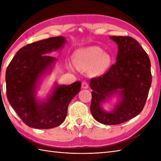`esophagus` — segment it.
<instances>
[{
	"mask_svg": "<svg viewBox=\"0 0 161 161\" xmlns=\"http://www.w3.org/2000/svg\"><path fill=\"white\" fill-rule=\"evenodd\" d=\"M81 86H82V88H84V89H86V88H88V84L86 81H83L82 84H81Z\"/></svg>",
	"mask_w": 161,
	"mask_h": 161,
	"instance_id": "1",
	"label": "esophagus"
}]
</instances>
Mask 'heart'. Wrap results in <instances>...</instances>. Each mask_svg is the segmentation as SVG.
Segmentation results:
<instances>
[{
    "label": "heart",
    "instance_id": "obj_1",
    "mask_svg": "<svg viewBox=\"0 0 161 161\" xmlns=\"http://www.w3.org/2000/svg\"><path fill=\"white\" fill-rule=\"evenodd\" d=\"M75 66L80 69L93 67L95 73L102 74L107 70L111 64V57L99 47L92 46L77 50L73 54Z\"/></svg>",
    "mask_w": 161,
    "mask_h": 161
}]
</instances>
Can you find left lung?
Instances as JSON below:
<instances>
[{
    "mask_svg": "<svg viewBox=\"0 0 161 161\" xmlns=\"http://www.w3.org/2000/svg\"><path fill=\"white\" fill-rule=\"evenodd\" d=\"M117 43L116 63L102 76L92 79L91 112L104 125H119L136 117L145 107L152 84L151 62L139 43L130 36H109ZM118 97L108 112L105 102Z\"/></svg>",
    "mask_w": 161,
    "mask_h": 161,
    "instance_id": "1",
    "label": "left lung"
}]
</instances>
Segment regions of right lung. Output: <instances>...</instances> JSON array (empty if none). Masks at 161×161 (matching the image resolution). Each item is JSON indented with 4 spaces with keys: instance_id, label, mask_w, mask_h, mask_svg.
Returning a JSON list of instances; mask_svg holds the SVG:
<instances>
[{
    "instance_id": "obj_1",
    "label": "right lung",
    "mask_w": 161,
    "mask_h": 161,
    "mask_svg": "<svg viewBox=\"0 0 161 161\" xmlns=\"http://www.w3.org/2000/svg\"><path fill=\"white\" fill-rule=\"evenodd\" d=\"M64 36H54L21 47L7 68L6 92L8 101L23 122L30 127L47 129L59 126L66 119L68 107L80 91V81L70 85L54 83L46 99L39 100L36 91L57 59L47 55L63 48Z\"/></svg>"
}]
</instances>
